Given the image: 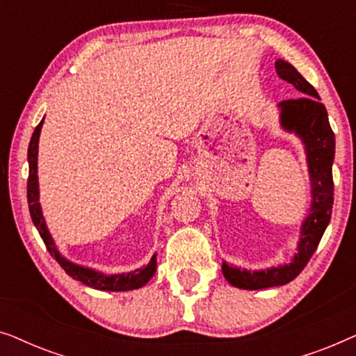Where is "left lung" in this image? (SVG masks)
I'll use <instances>...</instances> for the list:
<instances>
[{
	"instance_id": "1",
	"label": "left lung",
	"mask_w": 356,
	"mask_h": 356,
	"mask_svg": "<svg viewBox=\"0 0 356 356\" xmlns=\"http://www.w3.org/2000/svg\"><path fill=\"white\" fill-rule=\"evenodd\" d=\"M275 71L282 81L289 82L300 92L296 99L280 102V126L286 133L295 134L305 145L308 163L311 202L300 227L296 252L286 264L251 270L222 262L223 277L236 289L261 290L289 284L305 269L314 254L321 238L330 222L334 204L332 163L335 157V136L329 124L325 106L321 104L318 92L295 66L285 60L275 61Z\"/></svg>"
}]
</instances>
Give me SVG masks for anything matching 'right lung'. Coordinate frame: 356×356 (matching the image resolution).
Returning <instances> with one entry per match:
<instances>
[{"mask_svg":"<svg viewBox=\"0 0 356 356\" xmlns=\"http://www.w3.org/2000/svg\"><path fill=\"white\" fill-rule=\"evenodd\" d=\"M43 126V120L38 123V126L33 131L31 144H29L27 150V160H29V179H27V201H29V211H31V217L35 228L40 233L43 243H45L47 250L50 254L55 257L66 274L72 277L74 280H79L87 286H92L95 290L104 291H128V290H138L144 286L147 282L152 279L155 270H157V254L152 256L147 266L139 267V269L131 272H121V274H105V272L92 269V267H86L81 264H76L65 257L56 248V243L53 240L50 230H48L45 217H43L42 206H40V191H38V175H37V160H38V139H40V131Z\"/></svg>","mask_w":356,"mask_h":356,"instance_id":"add662e5","label":"right lung"}]
</instances>
